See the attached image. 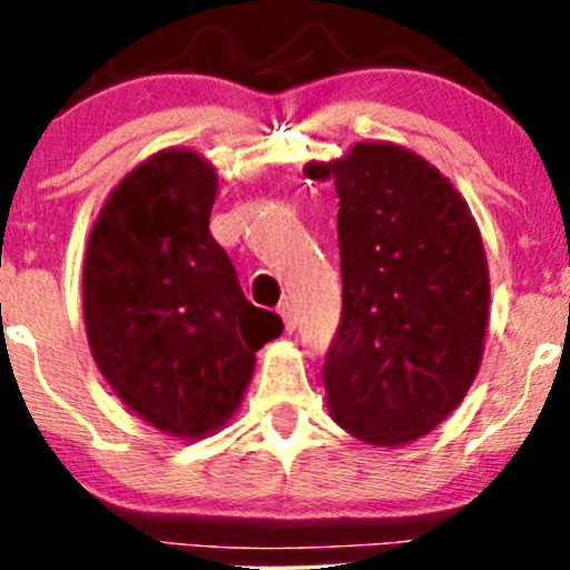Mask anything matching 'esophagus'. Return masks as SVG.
<instances>
[{
    "label": "esophagus",
    "instance_id": "34e87169",
    "mask_svg": "<svg viewBox=\"0 0 570 570\" xmlns=\"http://www.w3.org/2000/svg\"><path fill=\"white\" fill-rule=\"evenodd\" d=\"M278 313H281V318H284L286 332L297 330V313H294L292 303H281V305H278Z\"/></svg>",
    "mask_w": 570,
    "mask_h": 570
}]
</instances>
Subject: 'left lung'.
<instances>
[{
  "mask_svg": "<svg viewBox=\"0 0 570 570\" xmlns=\"http://www.w3.org/2000/svg\"><path fill=\"white\" fill-rule=\"evenodd\" d=\"M305 174L335 179L340 198L343 313L324 362L332 417L370 444L417 440L480 370L490 284L472 212L396 144L362 141Z\"/></svg>",
  "mask_w": 570,
  "mask_h": 570,
  "instance_id": "1",
  "label": "left lung"
}]
</instances>
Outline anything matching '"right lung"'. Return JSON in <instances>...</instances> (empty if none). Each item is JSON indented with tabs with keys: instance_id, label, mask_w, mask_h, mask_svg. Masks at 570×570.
<instances>
[{
	"instance_id": "obj_1",
	"label": "right lung",
	"mask_w": 570,
	"mask_h": 570,
	"mask_svg": "<svg viewBox=\"0 0 570 570\" xmlns=\"http://www.w3.org/2000/svg\"><path fill=\"white\" fill-rule=\"evenodd\" d=\"M217 174L189 149L134 168L104 203L82 267L90 351L155 429L198 440L240 404L254 353L284 330L244 297L208 230Z\"/></svg>"
}]
</instances>
